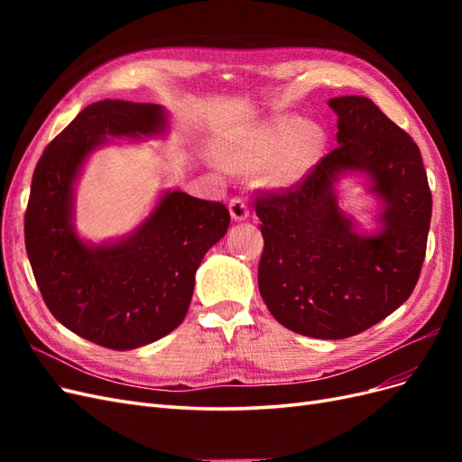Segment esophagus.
Instances as JSON below:
<instances>
[{
  "mask_svg": "<svg viewBox=\"0 0 462 462\" xmlns=\"http://www.w3.org/2000/svg\"><path fill=\"white\" fill-rule=\"evenodd\" d=\"M229 214L235 221H245L248 217V206L241 197H235L229 200Z\"/></svg>",
  "mask_w": 462,
  "mask_h": 462,
  "instance_id": "1",
  "label": "esophagus"
}]
</instances>
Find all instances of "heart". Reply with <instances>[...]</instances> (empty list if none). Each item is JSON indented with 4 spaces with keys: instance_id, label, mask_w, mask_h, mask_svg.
I'll return each mask as SVG.
<instances>
[{
    "instance_id": "1",
    "label": "heart",
    "mask_w": 462,
    "mask_h": 462,
    "mask_svg": "<svg viewBox=\"0 0 462 462\" xmlns=\"http://www.w3.org/2000/svg\"><path fill=\"white\" fill-rule=\"evenodd\" d=\"M321 146V136L312 125H304L295 117H282L265 125L250 141V162H268L285 152L277 165V183H291L312 163Z\"/></svg>"
}]
</instances>
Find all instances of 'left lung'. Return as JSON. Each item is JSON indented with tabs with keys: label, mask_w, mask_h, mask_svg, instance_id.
<instances>
[{
	"label": "left lung",
	"mask_w": 462,
	"mask_h": 462,
	"mask_svg": "<svg viewBox=\"0 0 462 462\" xmlns=\"http://www.w3.org/2000/svg\"><path fill=\"white\" fill-rule=\"evenodd\" d=\"M328 106L337 116L339 146L297 185L256 197L258 287L287 329L345 339L411 297L426 256L431 192L416 143L370 97L341 96ZM348 171L366 172L384 202L374 236H360L338 208L334 183Z\"/></svg>",
	"instance_id": "obj_1"
}]
</instances>
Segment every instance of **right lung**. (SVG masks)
I'll use <instances>...</instances> for the list:
<instances>
[{
	"mask_svg": "<svg viewBox=\"0 0 462 462\" xmlns=\"http://www.w3.org/2000/svg\"><path fill=\"white\" fill-rule=\"evenodd\" d=\"M158 104H90L53 138L32 175L24 245L53 318L96 345L129 351L162 339L185 319L194 273L229 227L221 202L167 190L129 236L88 245L73 226V187L88 153L107 136L163 134Z\"/></svg>",
	"mask_w": 462,
	"mask_h": 462,
	"instance_id": "obj_1",
	"label": "right lung"
}]
</instances>
